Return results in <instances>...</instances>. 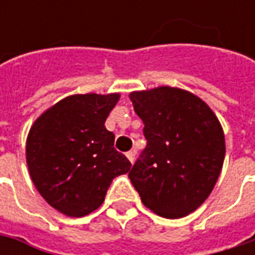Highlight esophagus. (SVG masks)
<instances>
[{
    "label": "esophagus",
    "mask_w": 255,
    "mask_h": 255,
    "mask_svg": "<svg viewBox=\"0 0 255 255\" xmlns=\"http://www.w3.org/2000/svg\"><path fill=\"white\" fill-rule=\"evenodd\" d=\"M126 156H128V159L130 160V163L134 162V156H136V152L134 150H129V152L126 153Z\"/></svg>",
    "instance_id": "1"
}]
</instances>
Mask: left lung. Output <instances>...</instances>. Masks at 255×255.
Returning <instances> with one entry per match:
<instances>
[{
  "mask_svg": "<svg viewBox=\"0 0 255 255\" xmlns=\"http://www.w3.org/2000/svg\"><path fill=\"white\" fill-rule=\"evenodd\" d=\"M147 140L129 171L142 203L166 219L200 207L220 176L226 143L217 116L199 96L160 86L129 95Z\"/></svg>",
  "mask_w": 255,
  "mask_h": 255,
  "instance_id": "left-lung-1",
  "label": "left lung"
}]
</instances>
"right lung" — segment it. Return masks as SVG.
I'll return each mask as SVG.
<instances>
[{"label": "right lung", "instance_id": "obj_1", "mask_svg": "<svg viewBox=\"0 0 255 255\" xmlns=\"http://www.w3.org/2000/svg\"><path fill=\"white\" fill-rule=\"evenodd\" d=\"M119 93L72 95L45 111L26 139V164L36 190L69 217H84L105 200L115 177L130 170L105 128Z\"/></svg>", "mask_w": 255, "mask_h": 255}]
</instances>
